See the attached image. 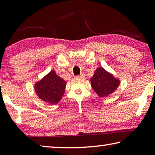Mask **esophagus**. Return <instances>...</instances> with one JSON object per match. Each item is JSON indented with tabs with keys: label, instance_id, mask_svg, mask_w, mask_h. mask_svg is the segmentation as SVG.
Masks as SVG:
<instances>
[{
	"label": "esophagus",
	"instance_id": "esophagus-1",
	"mask_svg": "<svg viewBox=\"0 0 155 155\" xmlns=\"http://www.w3.org/2000/svg\"><path fill=\"white\" fill-rule=\"evenodd\" d=\"M85 74H83V73H81V74H80V75H77V76H76V78H84L85 77Z\"/></svg>",
	"mask_w": 155,
	"mask_h": 155
}]
</instances>
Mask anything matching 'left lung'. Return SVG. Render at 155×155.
Instances as JSON below:
<instances>
[{"label": "left lung", "mask_w": 155, "mask_h": 155, "mask_svg": "<svg viewBox=\"0 0 155 155\" xmlns=\"http://www.w3.org/2000/svg\"><path fill=\"white\" fill-rule=\"evenodd\" d=\"M90 81L91 87L101 98L112 94L120 85L118 79L101 67L97 68Z\"/></svg>", "instance_id": "obj_1"}]
</instances>
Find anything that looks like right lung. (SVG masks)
Listing matches in <instances>:
<instances>
[{"mask_svg":"<svg viewBox=\"0 0 155 155\" xmlns=\"http://www.w3.org/2000/svg\"><path fill=\"white\" fill-rule=\"evenodd\" d=\"M66 82L56 74L54 70L36 83L35 90L41 100L50 104H57L64 95Z\"/></svg>","mask_w":155,"mask_h":155,"instance_id":"right-lung-1","label":"right lung"}]
</instances>
